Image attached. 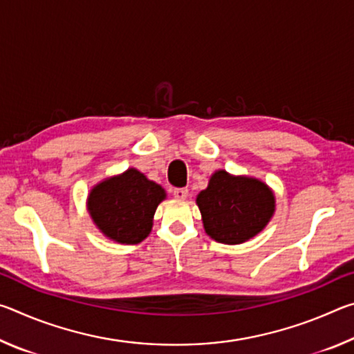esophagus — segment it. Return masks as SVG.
<instances>
[{
    "label": "esophagus",
    "instance_id": "1",
    "mask_svg": "<svg viewBox=\"0 0 354 354\" xmlns=\"http://www.w3.org/2000/svg\"><path fill=\"white\" fill-rule=\"evenodd\" d=\"M173 196H175L176 200H185L189 196V190L185 187L175 189V190H173Z\"/></svg>",
    "mask_w": 354,
    "mask_h": 354
}]
</instances>
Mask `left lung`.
<instances>
[{"instance_id": "obj_1", "label": "left lung", "mask_w": 354, "mask_h": 354, "mask_svg": "<svg viewBox=\"0 0 354 354\" xmlns=\"http://www.w3.org/2000/svg\"><path fill=\"white\" fill-rule=\"evenodd\" d=\"M196 205L207 236L220 243L237 245L267 226L274 212V195L259 179L217 170L207 189L196 196Z\"/></svg>"}]
</instances>
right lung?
Returning a JSON list of instances; mask_svg holds the SVG:
<instances>
[{"instance_id": "obj_1", "label": "right lung", "mask_w": 354, "mask_h": 354, "mask_svg": "<svg viewBox=\"0 0 354 354\" xmlns=\"http://www.w3.org/2000/svg\"><path fill=\"white\" fill-rule=\"evenodd\" d=\"M165 190L136 169L106 178L95 185L87 198L88 214L106 237L134 245L147 239L153 217Z\"/></svg>"}]
</instances>
